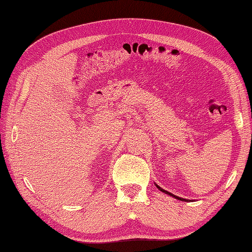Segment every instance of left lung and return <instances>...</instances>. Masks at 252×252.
Wrapping results in <instances>:
<instances>
[{"instance_id":"1","label":"left lung","mask_w":252,"mask_h":252,"mask_svg":"<svg viewBox=\"0 0 252 252\" xmlns=\"http://www.w3.org/2000/svg\"><path fill=\"white\" fill-rule=\"evenodd\" d=\"M156 185V188L158 189L159 191H162L163 193H165V194H168V195H170V197H174V198H176V199H178V200H182V201H190L189 200V199H184V198H181V197H177V195H175V194H172V193H170V192H168V191H165V190H163L162 188H159V186L158 185V184H155Z\"/></svg>"}]
</instances>
